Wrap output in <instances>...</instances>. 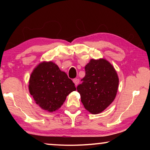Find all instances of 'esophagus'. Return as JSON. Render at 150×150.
Instances as JSON below:
<instances>
[{
	"label": "esophagus",
	"instance_id": "1",
	"mask_svg": "<svg viewBox=\"0 0 150 150\" xmlns=\"http://www.w3.org/2000/svg\"><path fill=\"white\" fill-rule=\"evenodd\" d=\"M73 81H74V83L76 86H77V85L79 84V83H80V81H79V79H74Z\"/></svg>",
	"mask_w": 150,
	"mask_h": 150
}]
</instances>
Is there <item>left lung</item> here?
Returning a JSON list of instances; mask_svg holds the SVG:
<instances>
[{
    "label": "left lung",
    "instance_id": "obj_1",
    "mask_svg": "<svg viewBox=\"0 0 150 150\" xmlns=\"http://www.w3.org/2000/svg\"><path fill=\"white\" fill-rule=\"evenodd\" d=\"M83 83L77 87L84 107L91 114H98L113 102L119 87L117 73L109 61L91 59L85 65Z\"/></svg>",
    "mask_w": 150,
    "mask_h": 150
}]
</instances>
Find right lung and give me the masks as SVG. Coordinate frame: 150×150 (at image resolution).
<instances>
[{
    "label": "right lung",
    "mask_w": 150,
    "mask_h": 150,
    "mask_svg": "<svg viewBox=\"0 0 150 150\" xmlns=\"http://www.w3.org/2000/svg\"><path fill=\"white\" fill-rule=\"evenodd\" d=\"M28 83V90L35 103L50 112L60 108L67 96L76 90L66 73L52 61L39 63L33 70Z\"/></svg>",
    "instance_id": "right-lung-1"
}]
</instances>
